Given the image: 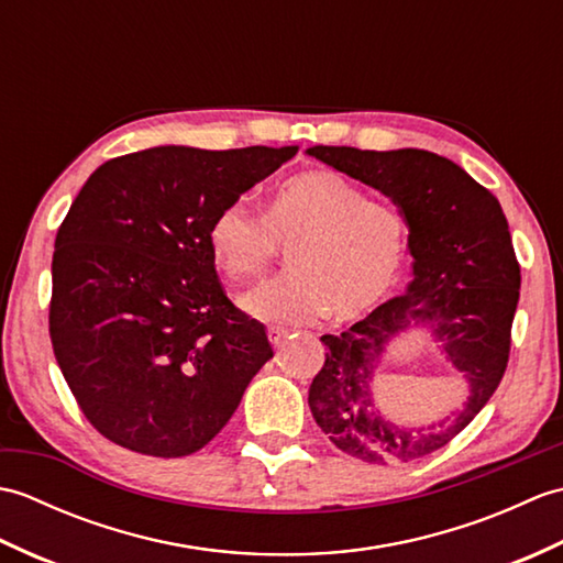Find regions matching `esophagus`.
<instances>
[{
  "instance_id": "obj_1",
  "label": "esophagus",
  "mask_w": 563,
  "mask_h": 563,
  "mask_svg": "<svg viewBox=\"0 0 563 563\" xmlns=\"http://www.w3.org/2000/svg\"><path fill=\"white\" fill-rule=\"evenodd\" d=\"M268 339L275 345V349H280V345L290 339V329H280V327H273L268 329Z\"/></svg>"
}]
</instances>
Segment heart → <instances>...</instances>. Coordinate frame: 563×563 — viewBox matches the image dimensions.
Wrapping results in <instances>:
<instances>
[{
  "label": "heart",
  "instance_id": "heart-1",
  "mask_svg": "<svg viewBox=\"0 0 563 563\" xmlns=\"http://www.w3.org/2000/svg\"><path fill=\"white\" fill-rule=\"evenodd\" d=\"M411 227L391 200L333 172H307L275 190L263 218L244 200L212 214L208 251L227 278L266 271L278 242L290 244V273L258 285L244 309L273 324H305L331 312L339 321L377 312L397 290Z\"/></svg>",
  "mask_w": 563,
  "mask_h": 563
}]
</instances>
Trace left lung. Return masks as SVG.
<instances>
[{
	"label": "left lung",
	"instance_id": "8db88e82",
	"mask_svg": "<svg viewBox=\"0 0 563 563\" xmlns=\"http://www.w3.org/2000/svg\"><path fill=\"white\" fill-rule=\"evenodd\" d=\"M307 154L397 202L409 218L413 258V280L401 297L339 336H321L327 361L309 387V409L333 445L355 460L428 457L474 421L506 373L520 266L504 208L462 166L426 150L314 145ZM411 328L431 333L471 389L463 411L438 427L394 422L374 397L390 343Z\"/></svg>",
	"mask_w": 563,
	"mask_h": 563
}]
</instances>
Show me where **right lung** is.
I'll list each match as a JSON object with an SVG mask.
<instances>
[{"instance_id":"1","label":"right lung","mask_w":563,"mask_h":563,"mask_svg":"<svg viewBox=\"0 0 563 563\" xmlns=\"http://www.w3.org/2000/svg\"><path fill=\"white\" fill-rule=\"evenodd\" d=\"M297 147H150L101 164L53 254L51 341L89 423L150 457L220 433L273 357L266 327L227 300L208 224Z\"/></svg>"}]
</instances>
